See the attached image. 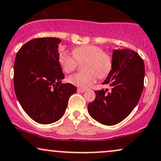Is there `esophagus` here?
Segmentation results:
<instances>
[{"label": "esophagus", "instance_id": "obj_1", "mask_svg": "<svg viewBox=\"0 0 161 161\" xmlns=\"http://www.w3.org/2000/svg\"><path fill=\"white\" fill-rule=\"evenodd\" d=\"M77 92H80V93H83V92H86V90H85V89H82V88H78L77 89Z\"/></svg>", "mask_w": 161, "mask_h": 161}]
</instances>
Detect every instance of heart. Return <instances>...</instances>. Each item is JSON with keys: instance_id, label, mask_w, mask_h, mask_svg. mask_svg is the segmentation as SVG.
<instances>
[{"instance_id": "heart-1", "label": "heart", "mask_w": 161, "mask_h": 161, "mask_svg": "<svg viewBox=\"0 0 161 161\" xmlns=\"http://www.w3.org/2000/svg\"><path fill=\"white\" fill-rule=\"evenodd\" d=\"M59 63L66 73L73 72L78 64H84V73H79L69 77L71 84L81 88L92 86L97 78L105 79L113 69L114 58L111 53L105 52L96 45H85L75 48L73 55L68 52L62 51L58 56Z\"/></svg>"}]
</instances>
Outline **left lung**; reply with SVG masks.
Here are the masks:
<instances>
[{
    "label": "left lung",
    "mask_w": 161,
    "mask_h": 161,
    "mask_svg": "<svg viewBox=\"0 0 161 161\" xmlns=\"http://www.w3.org/2000/svg\"><path fill=\"white\" fill-rule=\"evenodd\" d=\"M114 66L103 84L107 89L94 91L95 100L88 104V113L105 125H115L123 121L138 103L144 87L145 65L137 52L130 49H115Z\"/></svg>",
    "instance_id": "8db88e82"
}]
</instances>
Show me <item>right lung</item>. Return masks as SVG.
I'll list each match as a JSON object with an SVG mask.
<instances>
[{"label": "right lung", "mask_w": 161, "mask_h": 161, "mask_svg": "<svg viewBox=\"0 0 161 161\" xmlns=\"http://www.w3.org/2000/svg\"><path fill=\"white\" fill-rule=\"evenodd\" d=\"M56 37L35 38L24 44L15 56L13 83L15 95L31 119L48 125L64 114L76 88L62 83L64 78L58 60Z\"/></svg>", "instance_id": "add662e5"}]
</instances>
